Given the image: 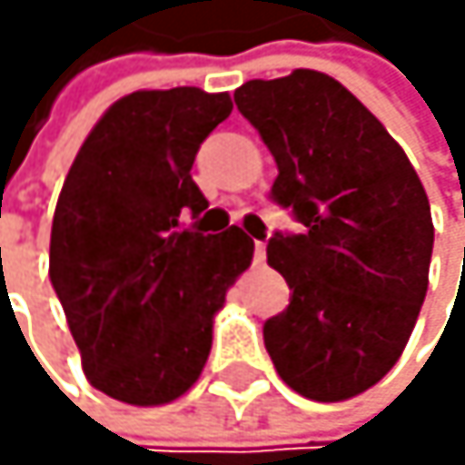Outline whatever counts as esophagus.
<instances>
[{
	"mask_svg": "<svg viewBox=\"0 0 465 465\" xmlns=\"http://www.w3.org/2000/svg\"><path fill=\"white\" fill-rule=\"evenodd\" d=\"M253 262H256V264H262V262H264V242H262V240H256V242H253Z\"/></svg>",
	"mask_w": 465,
	"mask_h": 465,
	"instance_id": "1",
	"label": "esophagus"
}]
</instances>
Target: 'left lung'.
Here are the masks:
<instances>
[{
    "label": "left lung",
    "mask_w": 465,
    "mask_h": 465,
    "mask_svg": "<svg viewBox=\"0 0 465 465\" xmlns=\"http://www.w3.org/2000/svg\"><path fill=\"white\" fill-rule=\"evenodd\" d=\"M234 103L276 158L273 203L301 223L267 240L292 295L264 321V349L295 393L351 399L396 365L421 312L427 192L385 124L323 72L248 80Z\"/></svg>",
    "instance_id": "1"
}]
</instances>
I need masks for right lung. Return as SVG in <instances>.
Returning <instances> with one entry per match:
<instances>
[{"instance_id":"add662e5","label":"right lung","mask_w":465,"mask_h":465,"mask_svg":"<svg viewBox=\"0 0 465 465\" xmlns=\"http://www.w3.org/2000/svg\"><path fill=\"white\" fill-rule=\"evenodd\" d=\"M231 108L194 85L134 92L100 116L64 181L49 279L85 380L124 404H167L198 382L214 315L253 259L242 228L186 225L209 209L194 155Z\"/></svg>"}]
</instances>
